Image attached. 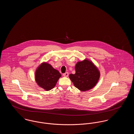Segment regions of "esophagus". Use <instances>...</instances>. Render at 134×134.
<instances>
[{"label": "esophagus", "mask_w": 134, "mask_h": 134, "mask_svg": "<svg viewBox=\"0 0 134 134\" xmlns=\"http://www.w3.org/2000/svg\"><path fill=\"white\" fill-rule=\"evenodd\" d=\"M69 75V73L68 72H66L63 74V76L65 77H68Z\"/></svg>", "instance_id": "esophagus-1"}]
</instances>
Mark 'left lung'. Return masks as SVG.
<instances>
[{
  "label": "left lung",
  "mask_w": 134,
  "mask_h": 134,
  "mask_svg": "<svg viewBox=\"0 0 134 134\" xmlns=\"http://www.w3.org/2000/svg\"><path fill=\"white\" fill-rule=\"evenodd\" d=\"M75 73L70 74L69 78L77 88L86 91L93 88L98 82L100 73L94 63L87 59L77 63Z\"/></svg>",
  "instance_id": "8db88e82"
}]
</instances>
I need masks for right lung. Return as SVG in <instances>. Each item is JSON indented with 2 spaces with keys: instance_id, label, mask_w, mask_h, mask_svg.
Returning a JSON list of instances; mask_svg holds the SVG:
<instances>
[{
  "instance_id": "right-lung-1",
  "label": "right lung",
  "mask_w": 134,
  "mask_h": 134,
  "mask_svg": "<svg viewBox=\"0 0 134 134\" xmlns=\"http://www.w3.org/2000/svg\"><path fill=\"white\" fill-rule=\"evenodd\" d=\"M61 74L47 62L40 64L35 72V80L38 86L46 91L53 89Z\"/></svg>"
}]
</instances>
